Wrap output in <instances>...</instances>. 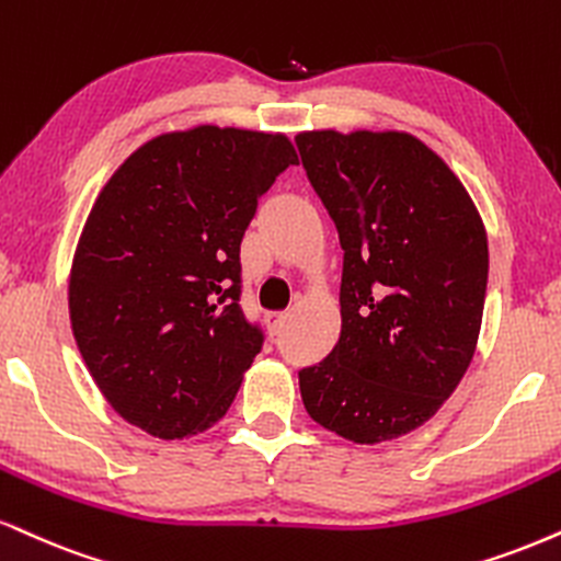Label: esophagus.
<instances>
[{"mask_svg":"<svg viewBox=\"0 0 561 561\" xmlns=\"http://www.w3.org/2000/svg\"><path fill=\"white\" fill-rule=\"evenodd\" d=\"M287 316L289 313H285V310H279V313H268V329H272V334H279L282 329H285Z\"/></svg>","mask_w":561,"mask_h":561,"instance_id":"obj_1","label":"esophagus"}]
</instances>
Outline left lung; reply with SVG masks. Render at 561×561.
<instances>
[{
  "instance_id": "obj_1",
  "label": "left lung",
  "mask_w": 561,
  "mask_h": 561,
  "mask_svg": "<svg viewBox=\"0 0 561 561\" xmlns=\"http://www.w3.org/2000/svg\"><path fill=\"white\" fill-rule=\"evenodd\" d=\"M298 148L345 251L342 332L300 370L308 415L355 444L436 415L473 360L489 240L447 161L402 130H306Z\"/></svg>"
}]
</instances>
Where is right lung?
Here are the masks:
<instances>
[{
  "label": "right lung",
  "mask_w": 561,
  "mask_h": 561,
  "mask_svg": "<svg viewBox=\"0 0 561 561\" xmlns=\"http://www.w3.org/2000/svg\"><path fill=\"white\" fill-rule=\"evenodd\" d=\"M289 164L285 133L198 125L146 140L101 187L67 306L99 391L146 434L211 428L261 353L238 302L240 242Z\"/></svg>",
  "instance_id": "obj_1"
}]
</instances>
